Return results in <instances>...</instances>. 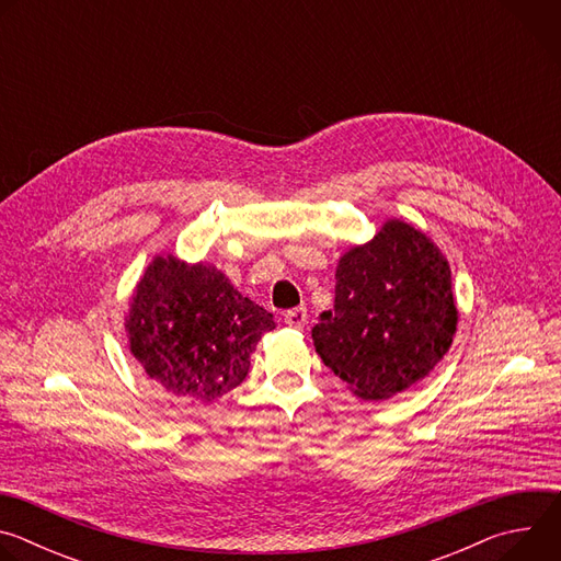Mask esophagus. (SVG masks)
I'll return each mask as SVG.
<instances>
[{
  "instance_id": "1",
  "label": "esophagus",
  "mask_w": 561,
  "mask_h": 561,
  "mask_svg": "<svg viewBox=\"0 0 561 561\" xmlns=\"http://www.w3.org/2000/svg\"><path fill=\"white\" fill-rule=\"evenodd\" d=\"M284 322L293 329H304L306 322H308V310L304 306L299 308H293V310H286L284 312Z\"/></svg>"
}]
</instances>
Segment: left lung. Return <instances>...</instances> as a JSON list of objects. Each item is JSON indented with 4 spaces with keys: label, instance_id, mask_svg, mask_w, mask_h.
<instances>
[{
    "label": "left lung",
    "instance_id": "obj_1",
    "mask_svg": "<svg viewBox=\"0 0 561 561\" xmlns=\"http://www.w3.org/2000/svg\"><path fill=\"white\" fill-rule=\"evenodd\" d=\"M450 266L433 239L386 219L335 271V304L312 329L317 355L364 402H383L422 381L457 331Z\"/></svg>",
    "mask_w": 561,
    "mask_h": 561
}]
</instances>
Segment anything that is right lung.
<instances>
[{
  "label": "right lung",
  "mask_w": 561,
  "mask_h": 561,
  "mask_svg": "<svg viewBox=\"0 0 561 561\" xmlns=\"http://www.w3.org/2000/svg\"><path fill=\"white\" fill-rule=\"evenodd\" d=\"M277 324L213 264L154 255L137 282L124 329L146 377L178 397L213 402L242 383L251 355Z\"/></svg>",
  "instance_id": "1"
}]
</instances>
